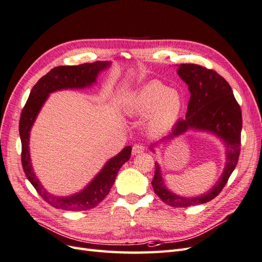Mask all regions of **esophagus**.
Instances as JSON below:
<instances>
[{
	"mask_svg": "<svg viewBox=\"0 0 262 262\" xmlns=\"http://www.w3.org/2000/svg\"><path fill=\"white\" fill-rule=\"evenodd\" d=\"M145 150V145L144 144H142V143H137V144H134L133 145V147H132V154H140V153H142V152H144Z\"/></svg>",
	"mask_w": 262,
	"mask_h": 262,
	"instance_id": "1",
	"label": "esophagus"
}]
</instances>
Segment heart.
I'll list each match as a JSON object with an SVG mask.
<instances>
[{
  "label": "heart",
  "mask_w": 262,
  "mask_h": 262,
  "mask_svg": "<svg viewBox=\"0 0 262 262\" xmlns=\"http://www.w3.org/2000/svg\"><path fill=\"white\" fill-rule=\"evenodd\" d=\"M181 107L182 99L178 92L155 80L142 86L133 95L129 109L137 116L149 114L150 128L162 130L177 120Z\"/></svg>",
  "instance_id": "b5f03b06"
}]
</instances>
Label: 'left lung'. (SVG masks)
I'll list each match as a JSON object with an SVG mask.
<instances>
[{
  "label": "left lung",
  "mask_w": 262,
  "mask_h": 262,
  "mask_svg": "<svg viewBox=\"0 0 262 262\" xmlns=\"http://www.w3.org/2000/svg\"><path fill=\"white\" fill-rule=\"evenodd\" d=\"M177 73L189 87L190 99L185 119L178 120L166 139L180 136L188 129L207 130L215 133L226 143V165L223 175L211 191L200 196L184 198L171 193L163 184L160 166L155 164L152 186L161 200L172 208H187L207 203L220 194L232 175L241 153L243 126L242 109L227 81L212 69L199 64H180Z\"/></svg>",
  "instance_id": "1"
}]
</instances>
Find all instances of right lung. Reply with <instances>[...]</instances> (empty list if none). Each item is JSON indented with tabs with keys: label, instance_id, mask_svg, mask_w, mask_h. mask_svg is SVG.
I'll return each mask as SVG.
<instances>
[{
	"label": "right lung",
	"instance_id": "1",
	"mask_svg": "<svg viewBox=\"0 0 262 262\" xmlns=\"http://www.w3.org/2000/svg\"><path fill=\"white\" fill-rule=\"evenodd\" d=\"M109 66L108 62L84 63L80 66H61L53 68L39 80L31 90L19 119V137L21 141V165L30 184L42 199L51 207L66 211L91 210L105 199L112 189L121 166L129 161L131 146L124 147L120 153L108 161L105 167L94 178L83 191L77 194L61 198L54 196L41 186L33 170L29 155V131L48 95L63 89H83L96 81L97 74Z\"/></svg>",
	"mask_w": 262,
	"mask_h": 262
}]
</instances>
